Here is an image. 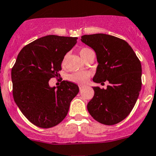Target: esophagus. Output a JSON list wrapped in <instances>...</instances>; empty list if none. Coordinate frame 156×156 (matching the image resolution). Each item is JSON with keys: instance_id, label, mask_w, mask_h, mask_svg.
<instances>
[{"instance_id": "obj_1", "label": "esophagus", "mask_w": 156, "mask_h": 156, "mask_svg": "<svg viewBox=\"0 0 156 156\" xmlns=\"http://www.w3.org/2000/svg\"><path fill=\"white\" fill-rule=\"evenodd\" d=\"M78 87H79L80 90H81L83 88H84V87H85V86L83 85V84H79V85H78Z\"/></svg>"}]
</instances>
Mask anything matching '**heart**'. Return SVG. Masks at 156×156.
<instances>
[{"label": "heart", "mask_w": 156, "mask_h": 156, "mask_svg": "<svg viewBox=\"0 0 156 156\" xmlns=\"http://www.w3.org/2000/svg\"><path fill=\"white\" fill-rule=\"evenodd\" d=\"M91 52H93V50L89 49V48H82V49H80L79 54L81 58L83 59H84L85 57ZM90 76V72H87V71H84V72H75V73L72 74V75H69V78L70 81L75 83H78V84H85L88 81Z\"/></svg>", "instance_id": "obj_1"}]
</instances>
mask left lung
Masks as SVG:
<instances>
[{
    "mask_svg": "<svg viewBox=\"0 0 156 156\" xmlns=\"http://www.w3.org/2000/svg\"><path fill=\"white\" fill-rule=\"evenodd\" d=\"M81 42L94 50L98 66L94 82L107 89L93 87L94 95L87 110L99 123L114 125L124 120L135 106L142 87V66L131 46L125 40L110 35H84Z\"/></svg>",
    "mask_w": 156,
    "mask_h": 156,
    "instance_id": "obj_1",
    "label": "left lung"
}]
</instances>
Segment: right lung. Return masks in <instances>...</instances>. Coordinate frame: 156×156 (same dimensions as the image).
<instances>
[{
  "instance_id": "right-lung-1",
  "label": "right lung",
  "mask_w": 156,
  "mask_h": 156,
  "mask_svg": "<svg viewBox=\"0 0 156 156\" xmlns=\"http://www.w3.org/2000/svg\"><path fill=\"white\" fill-rule=\"evenodd\" d=\"M77 39L49 35L27 45L18 54L11 70L13 99L23 114L39 127L61 123L79 91L70 81H62L56 87L49 84L50 78L58 75L63 58Z\"/></svg>"
}]
</instances>
